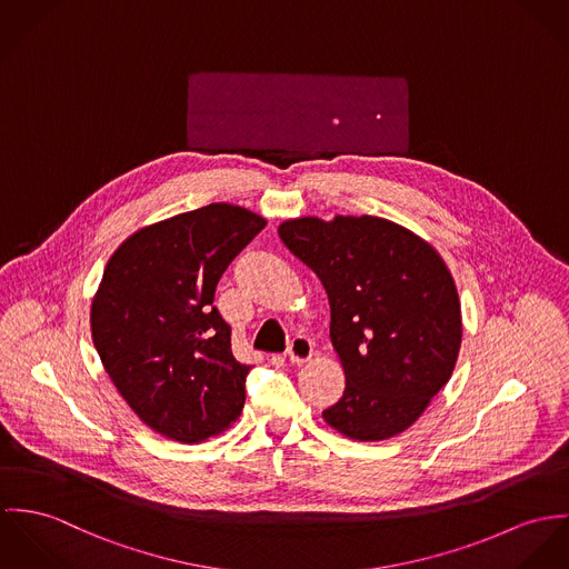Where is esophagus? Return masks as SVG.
Wrapping results in <instances>:
<instances>
[{"label":"esophagus","mask_w":569,"mask_h":569,"mask_svg":"<svg viewBox=\"0 0 569 569\" xmlns=\"http://www.w3.org/2000/svg\"><path fill=\"white\" fill-rule=\"evenodd\" d=\"M312 356H315V345H312L310 338H306V336L292 338V342H290V347H288V358H290L292 365L301 367V365L310 362Z\"/></svg>","instance_id":"1"}]
</instances>
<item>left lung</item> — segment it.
Listing matches in <instances>:
<instances>
[{
    "mask_svg": "<svg viewBox=\"0 0 569 569\" xmlns=\"http://www.w3.org/2000/svg\"><path fill=\"white\" fill-rule=\"evenodd\" d=\"M277 231L329 299V336L347 386L322 419L353 441L406 432L449 381L460 351V301L441 254L378 216H301Z\"/></svg>",
    "mask_w": 569,
    "mask_h": 569,
    "instance_id": "left-lung-1",
    "label": "left lung"
}]
</instances>
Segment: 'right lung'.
Listing matches in <instances>:
<instances>
[{
  "mask_svg": "<svg viewBox=\"0 0 569 569\" xmlns=\"http://www.w3.org/2000/svg\"><path fill=\"white\" fill-rule=\"evenodd\" d=\"M263 227L244 207L211 202L137 229L104 268L93 345L130 410L166 439L207 441L242 412L251 365L236 360L213 295Z\"/></svg>",
  "mask_w": 569,
  "mask_h": 569,
  "instance_id": "right-lung-1",
  "label": "right lung"
}]
</instances>
